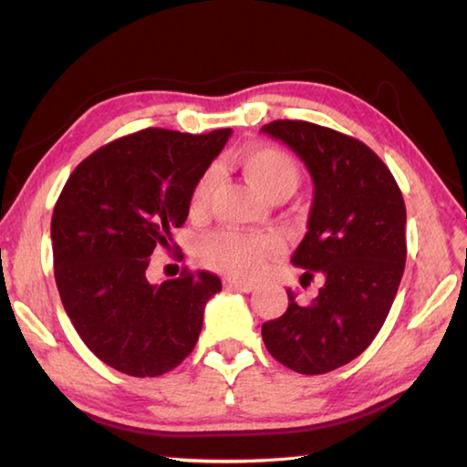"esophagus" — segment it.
Wrapping results in <instances>:
<instances>
[{"label":"esophagus","mask_w":467,"mask_h":467,"mask_svg":"<svg viewBox=\"0 0 467 467\" xmlns=\"http://www.w3.org/2000/svg\"><path fill=\"white\" fill-rule=\"evenodd\" d=\"M224 288H228V290H239V292H253V290H255V284L244 282V280L228 278V280H224Z\"/></svg>","instance_id":"obj_1"}]
</instances>
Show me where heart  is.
Segmentation results:
<instances>
[{
  "label": "heart",
  "instance_id": "1",
  "mask_svg": "<svg viewBox=\"0 0 467 467\" xmlns=\"http://www.w3.org/2000/svg\"><path fill=\"white\" fill-rule=\"evenodd\" d=\"M241 164L247 179L267 200L275 195H292L298 185V167L292 156L278 148L259 146L241 156ZM216 169L205 171L189 200L192 216H202L208 210L212 189L216 185ZM282 249L280 236L275 234H244V233H214L200 243L197 257L210 270L223 272L239 278H253L264 270L265 259Z\"/></svg>",
  "mask_w": 467,
  "mask_h": 467
}]
</instances>
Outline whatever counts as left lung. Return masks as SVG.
Here are the masks:
<instances>
[{"instance_id": "obj_1", "label": "left lung", "mask_w": 467, "mask_h": 467, "mask_svg": "<svg viewBox=\"0 0 467 467\" xmlns=\"http://www.w3.org/2000/svg\"><path fill=\"white\" fill-rule=\"evenodd\" d=\"M305 162L313 179L309 231L292 264L326 278L311 305L288 292V309L262 326L272 357L296 373L323 375L360 357L398 295L406 265V203L373 150L344 133L280 119L262 128Z\"/></svg>"}]
</instances>
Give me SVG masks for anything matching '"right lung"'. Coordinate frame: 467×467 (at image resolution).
Segmentation results:
<instances>
[{"label": "right lung", "mask_w": 467, "mask_h": 467, "mask_svg": "<svg viewBox=\"0 0 467 467\" xmlns=\"http://www.w3.org/2000/svg\"><path fill=\"white\" fill-rule=\"evenodd\" d=\"M233 130L192 136L141 130L78 164L51 218L55 282L82 342L119 373L158 377L200 337L205 303L223 290L210 272L150 284L156 247L183 226L192 192Z\"/></svg>", "instance_id": "1"}]
</instances>
